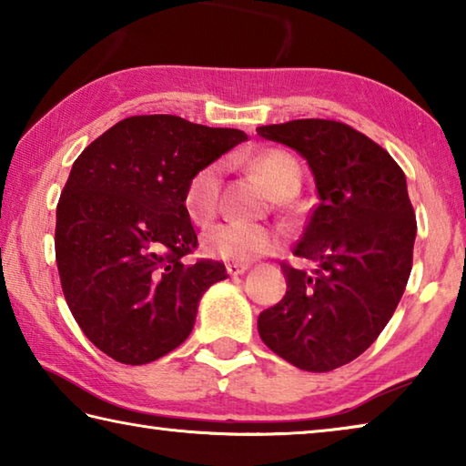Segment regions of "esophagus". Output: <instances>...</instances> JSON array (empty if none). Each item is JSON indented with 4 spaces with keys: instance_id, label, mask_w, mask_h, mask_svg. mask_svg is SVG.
I'll return each mask as SVG.
<instances>
[{
    "instance_id": "esophagus-1",
    "label": "esophagus",
    "mask_w": 466,
    "mask_h": 466,
    "mask_svg": "<svg viewBox=\"0 0 466 466\" xmlns=\"http://www.w3.org/2000/svg\"><path fill=\"white\" fill-rule=\"evenodd\" d=\"M226 269L230 275H242L250 269V265L248 263H228Z\"/></svg>"
}]
</instances>
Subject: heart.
Instances as JSON below:
<instances>
[{"mask_svg": "<svg viewBox=\"0 0 466 466\" xmlns=\"http://www.w3.org/2000/svg\"><path fill=\"white\" fill-rule=\"evenodd\" d=\"M248 167L263 178L273 195L281 197L288 191H298L302 172L298 162L283 149H265L252 156ZM185 208L197 226L214 222L222 208V167L211 162L197 170L188 180L185 191ZM281 234L269 226L258 224H219L203 234L201 248L211 258L244 263L252 258L271 255L279 248Z\"/></svg>", "mask_w": 466, "mask_h": 466, "instance_id": "b5f03b06", "label": "heart"}]
</instances>
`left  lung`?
<instances>
[{
    "label": "left lung",
    "instance_id": "8db88e82",
    "mask_svg": "<svg viewBox=\"0 0 466 466\" xmlns=\"http://www.w3.org/2000/svg\"><path fill=\"white\" fill-rule=\"evenodd\" d=\"M257 133L304 156L319 193L294 248L314 269L281 263L286 296L258 314V335L291 366L329 372L376 341L405 291L417 234L405 172L339 121L298 119Z\"/></svg>",
    "mask_w": 466,
    "mask_h": 466
}]
</instances>
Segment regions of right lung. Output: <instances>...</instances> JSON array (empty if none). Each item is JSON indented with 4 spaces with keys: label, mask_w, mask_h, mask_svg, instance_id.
I'll return each instance as SVG.
<instances>
[{
    "label": "right lung",
    "mask_w": 466,
    "mask_h": 466,
    "mask_svg": "<svg viewBox=\"0 0 466 466\" xmlns=\"http://www.w3.org/2000/svg\"><path fill=\"white\" fill-rule=\"evenodd\" d=\"M244 139L240 129L137 115L77 156L57 203L55 257L69 310L108 358L141 366L177 350L205 289L228 278L219 261H183L197 248L185 191Z\"/></svg>",
    "instance_id": "obj_1"
}]
</instances>
